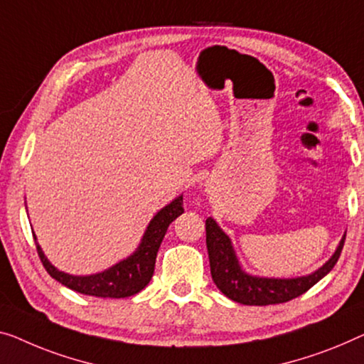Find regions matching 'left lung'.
Listing matches in <instances>:
<instances>
[{
  "label": "left lung",
  "mask_w": 364,
  "mask_h": 364,
  "mask_svg": "<svg viewBox=\"0 0 364 364\" xmlns=\"http://www.w3.org/2000/svg\"><path fill=\"white\" fill-rule=\"evenodd\" d=\"M345 237L346 235L340 240L332 258L311 274L286 279L259 278V276H252L242 269L230 238L224 234V230L217 225L213 217L205 220V245H208L210 274H213L214 283L222 291V294L238 304H245V306L283 304L304 294L332 271L335 263L338 262L341 250H343Z\"/></svg>",
  "instance_id": "1"
}]
</instances>
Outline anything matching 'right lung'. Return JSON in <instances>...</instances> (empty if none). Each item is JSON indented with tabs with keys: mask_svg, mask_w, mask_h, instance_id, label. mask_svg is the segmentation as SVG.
<instances>
[{
	"mask_svg": "<svg viewBox=\"0 0 364 364\" xmlns=\"http://www.w3.org/2000/svg\"><path fill=\"white\" fill-rule=\"evenodd\" d=\"M183 213V196H178L175 200H171L170 204L165 205L164 209L154 215L137 250L126 259H122V262L105 269L102 273L90 276H73L63 273V271L57 269L48 262L41 245L36 242L37 253H39L43 268L47 269V273L53 279H57L58 283L70 287V289L80 292V294L95 297H114V299L129 297L137 294V292L142 291L150 283L155 269L156 253H159V248L166 234L168 225ZM32 235H34V232H32ZM34 240H37L36 235Z\"/></svg>",
	"mask_w": 364,
	"mask_h": 364,
	"instance_id": "1",
	"label": "right lung"
}]
</instances>
